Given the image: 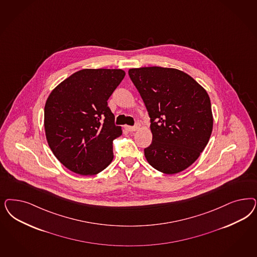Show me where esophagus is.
<instances>
[{
  "label": "esophagus",
  "instance_id": "34e87169",
  "mask_svg": "<svg viewBox=\"0 0 257 257\" xmlns=\"http://www.w3.org/2000/svg\"><path fill=\"white\" fill-rule=\"evenodd\" d=\"M128 132H135V131H137L139 127H140V123L139 122H136V124H135V125H133V126H132V125H125L124 126Z\"/></svg>",
  "mask_w": 257,
  "mask_h": 257
}]
</instances>
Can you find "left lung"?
<instances>
[{
    "mask_svg": "<svg viewBox=\"0 0 257 257\" xmlns=\"http://www.w3.org/2000/svg\"><path fill=\"white\" fill-rule=\"evenodd\" d=\"M150 118L149 165L166 174L186 169L207 146L213 131L211 101L190 75L163 67L130 69Z\"/></svg>",
    "mask_w": 257,
    "mask_h": 257,
    "instance_id": "1",
    "label": "left lung"
}]
</instances>
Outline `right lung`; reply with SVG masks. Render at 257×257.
<instances>
[{"instance_id":"right-lung-1","label":"right lung","mask_w":257,"mask_h":257,"mask_svg":"<svg viewBox=\"0 0 257 257\" xmlns=\"http://www.w3.org/2000/svg\"><path fill=\"white\" fill-rule=\"evenodd\" d=\"M121 69H83L58 85L46 100L44 128L50 149L76 174L91 176L113 159L122 134L108 99L124 77Z\"/></svg>"}]
</instances>
